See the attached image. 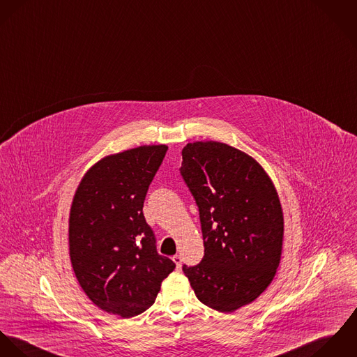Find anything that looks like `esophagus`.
<instances>
[{
    "label": "esophagus",
    "mask_w": 357,
    "mask_h": 357,
    "mask_svg": "<svg viewBox=\"0 0 357 357\" xmlns=\"http://www.w3.org/2000/svg\"><path fill=\"white\" fill-rule=\"evenodd\" d=\"M172 260H174V263L176 264V267L181 268V266H182V257H181L179 255H175V256L172 257Z\"/></svg>",
    "instance_id": "obj_1"
}]
</instances>
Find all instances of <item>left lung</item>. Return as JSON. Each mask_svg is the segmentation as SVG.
<instances>
[{
    "label": "left lung",
    "mask_w": 357,
    "mask_h": 357,
    "mask_svg": "<svg viewBox=\"0 0 357 357\" xmlns=\"http://www.w3.org/2000/svg\"><path fill=\"white\" fill-rule=\"evenodd\" d=\"M181 175L196 199L204 239L197 266H183L198 300L219 312L255 301L275 277L283 213L263 167L222 142L188 144Z\"/></svg>",
    "instance_id": "left-lung-1"
}]
</instances>
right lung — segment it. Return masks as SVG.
I'll return each mask as SVG.
<instances>
[{"mask_svg": "<svg viewBox=\"0 0 357 357\" xmlns=\"http://www.w3.org/2000/svg\"><path fill=\"white\" fill-rule=\"evenodd\" d=\"M168 151L145 145L96 162L70 212V257L86 296L101 310L132 317L156 300L175 263L158 253L142 208Z\"/></svg>", "mask_w": 357, "mask_h": 357, "instance_id": "right-lung-1", "label": "right lung"}]
</instances>
